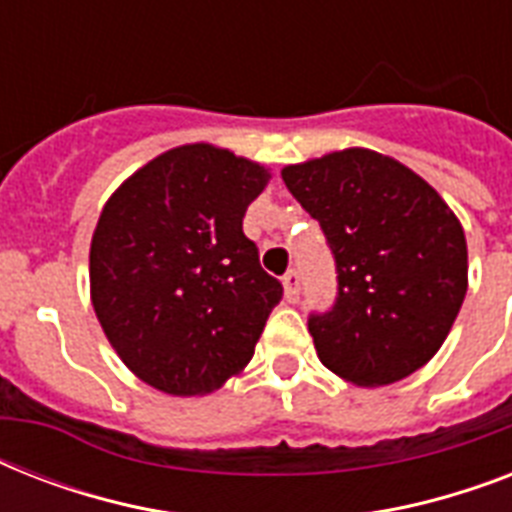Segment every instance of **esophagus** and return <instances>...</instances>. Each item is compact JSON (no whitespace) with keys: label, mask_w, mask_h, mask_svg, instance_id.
Segmentation results:
<instances>
[{"label":"esophagus","mask_w":512,"mask_h":512,"mask_svg":"<svg viewBox=\"0 0 512 512\" xmlns=\"http://www.w3.org/2000/svg\"><path fill=\"white\" fill-rule=\"evenodd\" d=\"M281 281H284V295H287L289 303H297V300H300V271L292 268V271L284 273V279Z\"/></svg>","instance_id":"34e87169"}]
</instances>
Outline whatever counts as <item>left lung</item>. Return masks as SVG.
<instances>
[{"instance_id": "obj_1", "label": "left lung", "mask_w": 512, "mask_h": 512, "mask_svg": "<svg viewBox=\"0 0 512 512\" xmlns=\"http://www.w3.org/2000/svg\"><path fill=\"white\" fill-rule=\"evenodd\" d=\"M281 177L335 255V305L308 319L321 364L361 388L428 364L468 292V244L449 204L369 148L289 164Z\"/></svg>"}]
</instances>
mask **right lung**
Here are the masks:
<instances>
[{
	"mask_svg": "<svg viewBox=\"0 0 512 512\" xmlns=\"http://www.w3.org/2000/svg\"><path fill=\"white\" fill-rule=\"evenodd\" d=\"M271 172L209 143L172 148L106 201L90 244L92 308L124 366L204 396L249 364L284 289L241 231Z\"/></svg>",
	"mask_w": 512,
	"mask_h": 512,
	"instance_id": "right-lung-1",
	"label": "right lung"
}]
</instances>
